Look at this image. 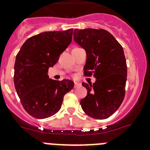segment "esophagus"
Segmentation results:
<instances>
[{
	"instance_id": "34e87169",
	"label": "esophagus",
	"mask_w": 150,
	"mask_h": 150,
	"mask_svg": "<svg viewBox=\"0 0 150 150\" xmlns=\"http://www.w3.org/2000/svg\"><path fill=\"white\" fill-rule=\"evenodd\" d=\"M81 86V84H80L79 82H75V88H78V87L79 86Z\"/></svg>"
}]
</instances>
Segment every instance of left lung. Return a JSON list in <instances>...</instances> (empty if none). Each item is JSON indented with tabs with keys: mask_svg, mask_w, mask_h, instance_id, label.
<instances>
[{
	"mask_svg": "<svg viewBox=\"0 0 150 150\" xmlns=\"http://www.w3.org/2000/svg\"><path fill=\"white\" fill-rule=\"evenodd\" d=\"M73 36L75 43L86 52L85 75L96 78L93 84L82 83L86 88L87 96L80 104L89 117L107 118L125 98L127 64L123 48L105 29H76Z\"/></svg>",
	"mask_w": 150,
	"mask_h": 150,
	"instance_id": "obj_1",
	"label": "left lung"
}]
</instances>
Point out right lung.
Segmentation results:
<instances>
[{"label":"right lung","mask_w":150,"mask_h":150,"mask_svg":"<svg viewBox=\"0 0 150 150\" xmlns=\"http://www.w3.org/2000/svg\"><path fill=\"white\" fill-rule=\"evenodd\" d=\"M72 33V29L41 33L28 39L18 53L15 87L24 109L33 117L47 118L57 113L64 96L74 87L71 80H53L47 74L71 43Z\"/></svg>","instance_id":"add662e5"}]
</instances>
